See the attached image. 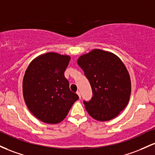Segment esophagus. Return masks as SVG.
<instances>
[{
  "label": "esophagus",
  "mask_w": 155,
  "mask_h": 155,
  "mask_svg": "<svg viewBox=\"0 0 155 155\" xmlns=\"http://www.w3.org/2000/svg\"><path fill=\"white\" fill-rule=\"evenodd\" d=\"M76 93H77V94L78 95V96H79V97H80V98H81V93H80V91H77V92H76Z\"/></svg>",
  "instance_id": "1"
}]
</instances>
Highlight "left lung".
I'll return each instance as SVG.
<instances>
[{
	"label": "left lung",
	"instance_id": "left-lung-1",
	"mask_svg": "<svg viewBox=\"0 0 155 155\" xmlns=\"http://www.w3.org/2000/svg\"><path fill=\"white\" fill-rule=\"evenodd\" d=\"M78 64L91 87V99L83 100L88 114L102 121L117 116L131 93L130 74L123 62L113 53L94 50L80 57Z\"/></svg>",
	"mask_w": 155,
	"mask_h": 155
}]
</instances>
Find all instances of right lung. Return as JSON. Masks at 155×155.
I'll list each match as a JSON object with an SVG mask.
<instances>
[{"mask_svg": "<svg viewBox=\"0 0 155 155\" xmlns=\"http://www.w3.org/2000/svg\"><path fill=\"white\" fill-rule=\"evenodd\" d=\"M70 57L48 53L34 59L26 69L22 92L29 110L48 124L63 121L71 107L79 99L70 91L64 71Z\"/></svg>", "mask_w": 155, "mask_h": 155, "instance_id": "add662e5", "label": "right lung"}]
</instances>
